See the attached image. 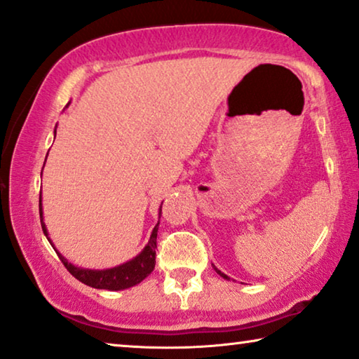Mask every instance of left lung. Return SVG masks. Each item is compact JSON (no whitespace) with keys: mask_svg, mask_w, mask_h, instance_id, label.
Masks as SVG:
<instances>
[{"mask_svg":"<svg viewBox=\"0 0 359 359\" xmlns=\"http://www.w3.org/2000/svg\"><path fill=\"white\" fill-rule=\"evenodd\" d=\"M214 269H216V267H214ZM216 272H217V274H219V276H221V277H224V279H229V277H227L226 274H222V272H221V271H219V269H216Z\"/></svg>","mask_w":359,"mask_h":359,"instance_id":"8db88e82","label":"left lung"}]
</instances>
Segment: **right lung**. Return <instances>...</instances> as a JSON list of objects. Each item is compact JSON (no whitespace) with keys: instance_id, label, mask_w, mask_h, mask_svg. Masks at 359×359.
I'll list each match as a JSON object with an SVG mask.
<instances>
[{"instance_id":"add662e5","label":"right lung","mask_w":359,"mask_h":359,"mask_svg":"<svg viewBox=\"0 0 359 359\" xmlns=\"http://www.w3.org/2000/svg\"><path fill=\"white\" fill-rule=\"evenodd\" d=\"M159 216H161V210H159ZM40 217H41L43 233L48 235L45 224H43L41 196H40ZM156 237H158V226L153 229L149 242L147 247L143 248L140 255L135 256V258L130 261H127L126 264H121L117 267H112V269H104V271L80 269V267H76L71 263H67V259H64V256H61L57 251L56 253L60 256L61 263L66 266V269L71 272L77 280L85 283V285L93 287V288H101V290H124V288L140 283L145 277H148L153 272L154 264H156Z\"/></svg>"}]
</instances>
